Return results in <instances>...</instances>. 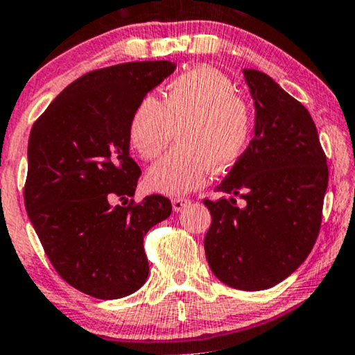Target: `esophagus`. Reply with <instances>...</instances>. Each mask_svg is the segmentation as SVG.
<instances>
[{"label":"esophagus","instance_id":"34e87169","mask_svg":"<svg viewBox=\"0 0 355 355\" xmlns=\"http://www.w3.org/2000/svg\"><path fill=\"white\" fill-rule=\"evenodd\" d=\"M189 202H191L189 199L177 198V199H173V201H172V207H173V211H175V212H180L184 206H188Z\"/></svg>","mask_w":355,"mask_h":355}]
</instances>
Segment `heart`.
<instances>
[{
  "label": "heart",
  "mask_w": 355,
  "mask_h": 355,
  "mask_svg": "<svg viewBox=\"0 0 355 355\" xmlns=\"http://www.w3.org/2000/svg\"><path fill=\"white\" fill-rule=\"evenodd\" d=\"M251 104L234 83L214 67L198 66L171 80L162 101L144 96L132 114L128 137L139 157L153 161L177 143L148 172L149 188L183 194L202 187L216 172L241 157L252 133Z\"/></svg>",
  "instance_id": "1"
}]
</instances>
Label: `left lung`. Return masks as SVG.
<instances>
[{
  "label": "left lung",
  "mask_w": 355,
  "mask_h": 355,
  "mask_svg": "<svg viewBox=\"0 0 355 355\" xmlns=\"http://www.w3.org/2000/svg\"><path fill=\"white\" fill-rule=\"evenodd\" d=\"M244 77L256 106L254 138L218 191L204 199L212 216L204 249L214 275L259 291L283 282L311 254L322 225L327 156L311 114L267 73Z\"/></svg>",
  "instance_id": "obj_1"
}]
</instances>
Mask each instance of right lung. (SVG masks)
<instances>
[{
  "label": "right lung",
  "mask_w": 355,
  "mask_h": 355,
  "mask_svg": "<svg viewBox=\"0 0 355 355\" xmlns=\"http://www.w3.org/2000/svg\"><path fill=\"white\" fill-rule=\"evenodd\" d=\"M173 71L171 61H143L85 73L30 132L28 218L54 270L88 296L125 297L148 278L143 238L172 204L161 194L132 199L141 171L128 154V125L138 103Z\"/></svg>",
  "instance_id": "obj_1"
}]
</instances>
